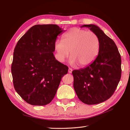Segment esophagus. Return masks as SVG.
Returning <instances> with one entry per match:
<instances>
[{"label": "esophagus", "mask_w": 130, "mask_h": 130, "mask_svg": "<svg viewBox=\"0 0 130 130\" xmlns=\"http://www.w3.org/2000/svg\"><path fill=\"white\" fill-rule=\"evenodd\" d=\"M72 71H73V69H72V68H69L68 69V73H72Z\"/></svg>", "instance_id": "34e87169"}]
</instances>
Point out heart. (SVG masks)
I'll return each instance as SVG.
<instances>
[{
    "label": "heart",
    "mask_w": 130,
    "mask_h": 130,
    "mask_svg": "<svg viewBox=\"0 0 130 130\" xmlns=\"http://www.w3.org/2000/svg\"><path fill=\"white\" fill-rule=\"evenodd\" d=\"M101 47L100 38L91 31L74 27L63 35V39H57L54 49L57 60L63 62L70 52L71 64L80 67L90 64L97 58Z\"/></svg>",
    "instance_id": "obj_1"
}]
</instances>
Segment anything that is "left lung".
I'll list each match as a JSON object with an SVG mask.
<instances>
[{
  "label": "left lung",
  "instance_id": "obj_1",
  "mask_svg": "<svg viewBox=\"0 0 130 130\" xmlns=\"http://www.w3.org/2000/svg\"><path fill=\"white\" fill-rule=\"evenodd\" d=\"M82 27H88L98 35L100 50L91 64L72 72L73 86L82 103L95 105L108 100L115 92L121 78V56L115 42L99 27L94 24Z\"/></svg>",
  "mask_w": 130,
  "mask_h": 130
}]
</instances>
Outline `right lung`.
Listing matches in <instances>:
<instances>
[{"instance_id":"add662e5","label":"right lung","mask_w":130,"mask_h":130,"mask_svg":"<svg viewBox=\"0 0 130 130\" xmlns=\"http://www.w3.org/2000/svg\"><path fill=\"white\" fill-rule=\"evenodd\" d=\"M64 30L55 24L35 25L15 46L11 73L14 88L22 99L35 106L49 104L68 67L56 60L54 43Z\"/></svg>"}]
</instances>
